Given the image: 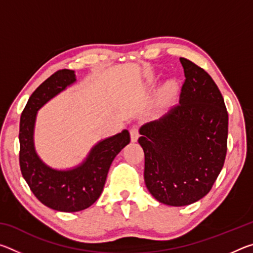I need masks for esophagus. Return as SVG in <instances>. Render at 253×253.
<instances>
[{
  "label": "esophagus",
  "instance_id": "obj_1",
  "mask_svg": "<svg viewBox=\"0 0 253 253\" xmlns=\"http://www.w3.org/2000/svg\"><path fill=\"white\" fill-rule=\"evenodd\" d=\"M129 131H130V139H131V142H132V143L137 142V139H138V137H139V134H138V127H137V126H132V127H130Z\"/></svg>",
  "mask_w": 253,
  "mask_h": 253
}]
</instances>
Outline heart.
<instances>
[{
  "instance_id": "heart-1",
  "label": "heart",
  "mask_w": 253,
  "mask_h": 253,
  "mask_svg": "<svg viewBox=\"0 0 253 253\" xmlns=\"http://www.w3.org/2000/svg\"><path fill=\"white\" fill-rule=\"evenodd\" d=\"M178 91V87L176 81L174 80H169L166 83L162 88V92H161V104L163 106H166L172 102V100L175 98V96L177 95Z\"/></svg>"
}]
</instances>
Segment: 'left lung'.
Listing matches in <instances>:
<instances>
[{"label":"left lung","mask_w":253,"mask_h":253,"mask_svg":"<svg viewBox=\"0 0 253 253\" xmlns=\"http://www.w3.org/2000/svg\"><path fill=\"white\" fill-rule=\"evenodd\" d=\"M184 81L179 105L140 127L144 179L158 202L184 207L207 195L223 168L228 111L207 71L179 58Z\"/></svg>","instance_id":"8db88e82"}]
</instances>
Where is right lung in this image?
Instances as JSON below:
<instances>
[{
  "label": "right lung",
  "mask_w": 253,
  "mask_h": 253,
  "mask_svg": "<svg viewBox=\"0 0 253 253\" xmlns=\"http://www.w3.org/2000/svg\"><path fill=\"white\" fill-rule=\"evenodd\" d=\"M74 70H59L36 89L20 119V168L32 193L42 204L60 212H78L96 202L104 190L114 158L129 144L127 129L98 142L83 163L69 169L50 168L34 147L38 110L76 83Z\"/></svg>",
  "instance_id": "1"
}]
</instances>
